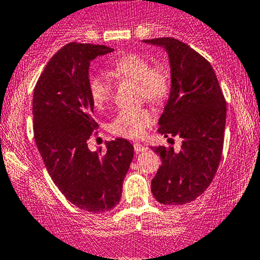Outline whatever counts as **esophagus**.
Masks as SVG:
<instances>
[{"label":"esophagus","instance_id":"obj_1","mask_svg":"<svg viewBox=\"0 0 260 260\" xmlns=\"http://www.w3.org/2000/svg\"><path fill=\"white\" fill-rule=\"evenodd\" d=\"M134 150H135L136 153H141L145 152V151L147 150V147H145V146H142L141 144H134Z\"/></svg>","mask_w":260,"mask_h":260}]
</instances>
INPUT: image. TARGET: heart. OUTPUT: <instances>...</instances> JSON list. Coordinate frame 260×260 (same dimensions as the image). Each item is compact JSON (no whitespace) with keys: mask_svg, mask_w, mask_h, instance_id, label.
I'll list each match as a JSON object with an SVG mask.
<instances>
[{"mask_svg":"<svg viewBox=\"0 0 260 260\" xmlns=\"http://www.w3.org/2000/svg\"><path fill=\"white\" fill-rule=\"evenodd\" d=\"M109 74L116 80L134 81L138 83L141 99L153 104H162L172 89V78L167 67L153 65L139 54H125L110 63ZM89 95L95 108H103L113 94V82L104 74L89 78ZM154 122V115L147 108L122 109L109 125L114 135L126 139H140Z\"/></svg>","mask_w":260,"mask_h":260,"instance_id":"b5f03b06","label":"heart"}]
</instances>
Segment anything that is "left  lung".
<instances>
[{
    "label": "left lung",
    "mask_w": 260,
    "mask_h": 260,
    "mask_svg": "<svg viewBox=\"0 0 260 260\" xmlns=\"http://www.w3.org/2000/svg\"><path fill=\"white\" fill-rule=\"evenodd\" d=\"M144 42L165 48L171 65L172 89L158 133L182 140L179 152L171 146L153 147L162 163L151 191L163 205H183L200 197L216 174L223 148L226 101L214 69L199 52L174 38Z\"/></svg>",
    "instance_id": "left-lung-1"
}]
</instances>
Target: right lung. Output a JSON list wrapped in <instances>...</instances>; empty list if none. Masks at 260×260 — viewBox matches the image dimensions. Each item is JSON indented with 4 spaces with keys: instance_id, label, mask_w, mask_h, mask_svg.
<instances>
[{
    "instance_id": "right-lung-1",
    "label": "right lung",
    "mask_w": 260,
    "mask_h": 260,
    "mask_svg": "<svg viewBox=\"0 0 260 260\" xmlns=\"http://www.w3.org/2000/svg\"><path fill=\"white\" fill-rule=\"evenodd\" d=\"M112 51L106 45L67 44L45 66L33 94L34 139L48 173L70 203L89 212L118 205L134 157V146L125 139L107 142L104 152H92L87 145L98 126L89 63Z\"/></svg>"
}]
</instances>
